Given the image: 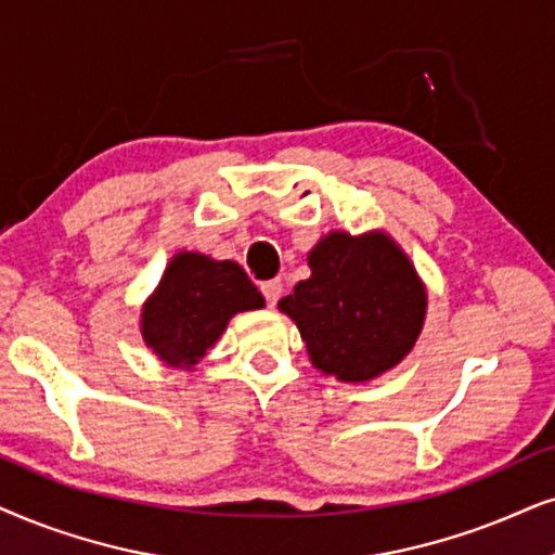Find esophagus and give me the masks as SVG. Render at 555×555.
Listing matches in <instances>:
<instances>
[{"label":"esophagus","instance_id":"1","mask_svg":"<svg viewBox=\"0 0 555 555\" xmlns=\"http://www.w3.org/2000/svg\"><path fill=\"white\" fill-rule=\"evenodd\" d=\"M261 294H263L266 305L276 307V301L282 299V282H279V279H271V282H263V284H261Z\"/></svg>","mask_w":555,"mask_h":555}]
</instances>
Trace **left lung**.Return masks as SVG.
<instances>
[{
  "label": "left lung",
  "mask_w": 555,
  "mask_h": 555,
  "mask_svg": "<svg viewBox=\"0 0 555 555\" xmlns=\"http://www.w3.org/2000/svg\"><path fill=\"white\" fill-rule=\"evenodd\" d=\"M309 266L312 276L279 309L297 322L314 367L360 383L401 363L426 314V292L403 250L383 233H330Z\"/></svg>",
  "instance_id": "8db88e82"
}]
</instances>
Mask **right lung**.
Returning <instances> with one entry per match:
<instances>
[{
    "instance_id": "1",
    "label": "right lung",
    "mask_w": 555,
    "mask_h": 555,
    "mask_svg": "<svg viewBox=\"0 0 555 555\" xmlns=\"http://www.w3.org/2000/svg\"><path fill=\"white\" fill-rule=\"evenodd\" d=\"M261 307L263 297L238 263L177 254L146 301L142 335L167 365L190 367L216 345L235 312Z\"/></svg>"
}]
</instances>
